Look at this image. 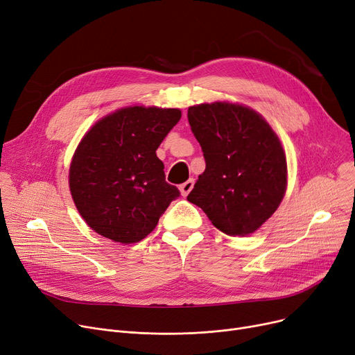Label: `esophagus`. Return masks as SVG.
<instances>
[{
  "instance_id": "34e87169",
  "label": "esophagus",
  "mask_w": 355,
  "mask_h": 355,
  "mask_svg": "<svg viewBox=\"0 0 355 355\" xmlns=\"http://www.w3.org/2000/svg\"><path fill=\"white\" fill-rule=\"evenodd\" d=\"M193 187H194V180H193V178H190L189 181H185L184 184H181V185H180L181 196H182V197H187V196L190 194V191L193 190Z\"/></svg>"
}]
</instances>
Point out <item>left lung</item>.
Here are the masks:
<instances>
[{
	"instance_id": "8db88e82",
	"label": "left lung",
	"mask_w": 355,
	"mask_h": 355,
	"mask_svg": "<svg viewBox=\"0 0 355 355\" xmlns=\"http://www.w3.org/2000/svg\"><path fill=\"white\" fill-rule=\"evenodd\" d=\"M206 170L187 200L229 236L256 232L276 211L288 184L286 157L270 125L256 110L229 102L189 107Z\"/></svg>"
}]
</instances>
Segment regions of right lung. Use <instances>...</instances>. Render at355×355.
<instances>
[{
    "instance_id": "right-lung-1",
    "label": "right lung",
    "mask_w": 355,
    "mask_h": 355,
    "mask_svg": "<svg viewBox=\"0 0 355 355\" xmlns=\"http://www.w3.org/2000/svg\"><path fill=\"white\" fill-rule=\"evenodd\" d=\"M180 118V109L129 106L90 128L71 158L69 187L92 230L130 245L155 229L180 197L155 154Z\"/></svg>"
}]
</instances>
